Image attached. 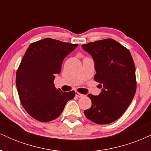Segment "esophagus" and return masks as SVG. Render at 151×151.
<instances>
[{
    "label": "esophagus",
    "instance_id": "obj_1",
    "mask_svg": "<svg viewBox=\"0 0 151 151\" xmlns=\"http://www.w3.org/2000/svg\"><path fill=\"white\" fill-rule=\"evenodd\" d=\"M75 95L77 96H78V97H82V96H84V94H81V93H80L79 92H78V91H76Z\"/></svg>",
    "mask_w": 151,
    "mask_h": 151
}]
</instances>
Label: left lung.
<instances>
[{
	"label": "left lung",
	"mask_w": 151,
	"mask_h": 151,
	"mask_svg": "<svg viewBox=\"0 0 151 151\" xmlns=\"http://www.w3.org/2000/svg\"><path fill=\"white\" fill-rule=\"evenodd\" d=\"M95 62L94 80L99 83V96L89 93L91 106L85 116L97 124L116 121L126 111L136 91V67L127 48L113 39L101 40L82 45Z\"/></svg>",
	"instance_id": "1"
}]
</instances>
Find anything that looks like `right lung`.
Returning <instances> with one entry per match:
<instances>
[{"instance_id": "obj_1", "label": "right lung", "mask_w": 151, "mask_h": 151, "mask_svg": "<svg viewBox=\"0 0 151 151\" xmlns=\"http://www.w3.org/2000/svg\"><path fill=\"white\" fill-rule=\"evenodd\" d=\"M78 46L52 38L31 43L16 72L17 90L27 114L40 122H48L62 114L75 91L62 92L54 84L64 59Z\"/></svg>"}]
</instances>
